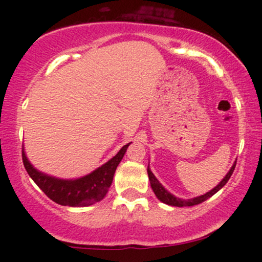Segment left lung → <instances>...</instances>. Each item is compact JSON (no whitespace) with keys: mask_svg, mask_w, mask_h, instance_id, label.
<instances>
[{"mask_svg":"<svg viewBox=\"0 0 262 262\" xmlns=\"http://www.w3.org/2000/svg\"><path fill=\"white\" fill-rule=\"evenodd\" d=\"M235 165H236V161L235 164L231 166V169L229 172L227 173V176L224 177L223 180H222V182L219 183L217 187H214L212 189V191L207 192L206 194H203V196H200V197H196V198H192V200H180V198H176L173 197L172 194L169 193V192L166 191L164 187H162V185L160 182L158 181V179L154 176V173L151 172L148 166V175H149V181H150V185H151V188L152 191H154V193L156 194V197L159 198V200L161 201V202L166 203V204H170V206H175V207H191V206H196V204H200L204 202V201H207L208 198H210L213 196L214 193H217V192L221 189L223 186L229 181L230 176L233 175L234 172V169H235Z\"/></svg>","mask_w":262,"mask_h":262,"instance_id":"left-lung-1","label":"left lung"}]
</instances>
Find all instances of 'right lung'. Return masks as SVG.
Instances as JSON below:
<instances>
[{
  "label": "right lung",
  "instance_id": "add662e5",
  "mask_svg": "<svg viewBox=\"0 0 262 262\" xmlns=\"http://www.w3.org/2000/svg\"><path fill=\"white\" fill-rule=\"evenodd\" d=\"M129 144L123 146L118 154L102 165L101 167H98L97 170L74 181L54 179V177L39 172L29 164L23 150L22 160L27 172L32 177L33 181L37 183L38 187L54 202L69 207L91 206L106 196L108 188L112 185L117 166L127 151Z\"/></svg>",
  "mask_w": 262,
  "mask_h": 262
}]
</instances>
